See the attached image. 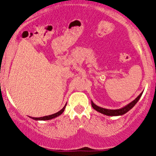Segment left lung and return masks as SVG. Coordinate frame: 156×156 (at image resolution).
Wrapping results in <instances>:
<instances>
[{"instance_id": "obj_1", "label": "left lung", "mask_w": 156, "mask_h": 156, "mask_svg": "<svg viewBox=\"0 0 156 156\" xmlns=\"http://www.w3.org/2000/svg\"><path fill=\"white\" fill-rule=\"evenodd\" d=\"M142 92L139 96H138L137 98H135V100L130 102L129 104H128L127 105H126L125 107L122 108H119V109H107V108H101L99 107V106L96 105L92 101H91V106L93 107V108L94 110H96L97 112H98L101 113L103 115H105L108 116H119V115H122L126 114L127 113L129 110L132 108L135 105V104L138 102V101L139 100V98H141V96L142 94Z\"/></svg>"}]
</instances>
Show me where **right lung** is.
<instances>
[{
    "label": "right lung",
    "instance_id": "1",
    "mask_svg": "<svg viewBox=\"0 0 156 156\" xmlns=\"http://www.w3.org/2000/svg\"><path fill=\"white\" fill-rule=\"evenodd\" d=\"M66 105L64 106L63 108H62V110H60L59 112H58L55 113V114H53V115H50L44 116V117H40V118H34V117H30V118L32 119H34V120H37V121H45V120H50V119H55V118L58 117V116H59L60 115H62V113L64 112L65 107H66Z\"/></svg>",
    "mask_w": 156,
    "mask_h": 156
}]
</instances>
